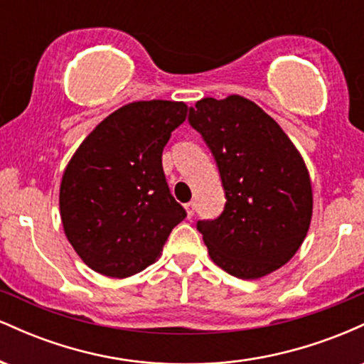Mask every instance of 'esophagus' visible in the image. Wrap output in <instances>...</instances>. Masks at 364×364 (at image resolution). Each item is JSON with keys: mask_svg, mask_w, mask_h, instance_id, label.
<instances>
[{"mask_svg": "<svg viewBox=\"0 0 364 364\" xmlns=\"http://www.w3.org/2000/svg\"><path fill=\"white\" fill-rule=\"evenodd\" d=\"M185 208H186L188 217H193V214H195V203L193 202H188L186 205H185Z\"/></svg>", "mask_w": 364, "mask_h": 364, "instance_id": "obj_1", "label": "esophagus"}]
</instances>
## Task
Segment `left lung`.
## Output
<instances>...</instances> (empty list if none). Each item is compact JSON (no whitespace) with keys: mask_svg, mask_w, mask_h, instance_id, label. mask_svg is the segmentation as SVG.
<instances>
[{"mask_svg":"<svg viewBox=\"0 0 364 364\" xmlns=\"http://www.w3.org/2000/svg\"><path fill=\"white\" fill-rule=\"evenodd\" d=\"M188 121L212 150L225 191L223 214L196 223L212 262L237 279L281 269L311 223V181L301 154L274 118L241 95L202 99Z\"/></svg>","mask_w":364,"mask_h":364,"instance_id":"obj_1","label":"left lung"}]
</instances>
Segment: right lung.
<instances>
[{"label": "right lung", "instance_id": "1", "mask_svg": "<svg viewBox=\"0 0 364 364\" xmlns=\"http://www.w3.org/2000/svg\"><path fill=\"white\" fill-rule=\"evenodd\" d=\"M186 112L185 102H129L70 159L60 186L63 229L95 272L116 279L141 272L186 217L162 169V150Z\"/></svg>", "mask_w": 364, "mask_h": 364}]
</instances>
